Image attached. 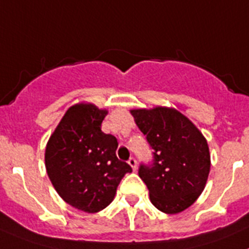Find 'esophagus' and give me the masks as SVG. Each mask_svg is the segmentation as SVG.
Returning a JSON list of instances; mask_svg holds the SVG:
<instances>
[{
  "label": "esophagus",
  "instance_id": "34e87169",
  "mask_svg": "<svg viewBox=\"0 0 249 249\" xmlns=\"http://www.w3.org/2000/svg\"><path fill=\"white\" fill-rule=\"evenodd\" d=\"M128 162V165L131 167H132L133 171H136V169H137V161H136V159H133V157H129V160L127 161Z\"/></svg>",
  "mask_w": 249,
  "mask_h": 249
}]
</instances>
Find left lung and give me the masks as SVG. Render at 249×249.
Wrapping results in <instances>:
<instances>
[{
  "mask_svg": "<svg viewBox=\"0 0 249 249\" xmlns=\"http://www.w3.org/2000/svg\"><path fill=\"white\" fill-rule=\"evenodd\" d=\"M136 124L154 148V162L139 175L150 200L162 213L188 209L203 193L210 171L209 146L194 123L175 108L131 109Z\"/></svg>",
  "mask_w": 249,
  "mask_h": 249,
  "instance_id": "8db88e82",
  "label": "left lung"
}]
</instances>
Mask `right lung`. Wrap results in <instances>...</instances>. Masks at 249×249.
<instances>
[{
    "label": "right lung",
    "instance_id": "1",
    "mask_svg": "<svg viewBox=\"0 0 249 249\" xmlns=\"http://www.w3.org/2000/svg\"><path fill=\"white\" fill-rule=\"evenodd\" d=\"M107 109L92 103L74 104L48 141L45 167L65 203L86 213L108 207L122 178L132 169L117 159V139L102 132Z\"/></svg>",
    "mask_w": 249,
    "mask_h": 249
}]
</instances>
